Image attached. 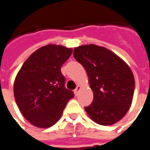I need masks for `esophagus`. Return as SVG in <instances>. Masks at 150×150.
<instances>
[{
	"label": "esophagus",
	"instance_id": "obj_1",
	"mask_svg": "<svg viewBox=\"0 0 150 150\" xmlns=\"http://www.w3.org/2000/svg\"><path fill=\"white\" fill-rule=\"evenodd\" d=\"M81 86H80V85L77 86V88L74 90V94H75V96H78V94H79V91H81Z\"/></svg>",
	"mask_w": 150,
	"mask_h": 150
}]
</instances>
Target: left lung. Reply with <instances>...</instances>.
Instances as JSON below:
<instances>
[{"label":"left lung","mask_w":150,"mask_h":150,"mask_svg":"<svg viewBox=\"0 0 150 150\" xmlns=\"http://www.w3.org/2000/svg\"><path fill=\"white\" fill-rule=\"evenodd\" d=\"M73 56L86 69L94 95L86 112L100 125L117 122L133 99L135 78L130 67L111 50L94 44L75 47Z\"/></svg>","instance_id":"1"}]
</instances>
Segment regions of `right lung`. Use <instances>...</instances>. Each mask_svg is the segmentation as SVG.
Masks as SVG:
<instances>
[{
	"instance_id": "1",
	"label": "right lung",
	"mask_w": 150,
	"mask_h": 150,
	"mask_svg": "<svg viewBox=\"0 0 150 150\" xmlns=\"http://www.w3.org/2000/svg\"><path fill=\"white\" fill-rule=\"evenodd\" d=\"M72 52L63 45L42 46L27 59L15 77L16 104L23 116L35 127L47 128L56 123L74 96L65 88L60 71Z\"/></svg>"
}]
</instances>
